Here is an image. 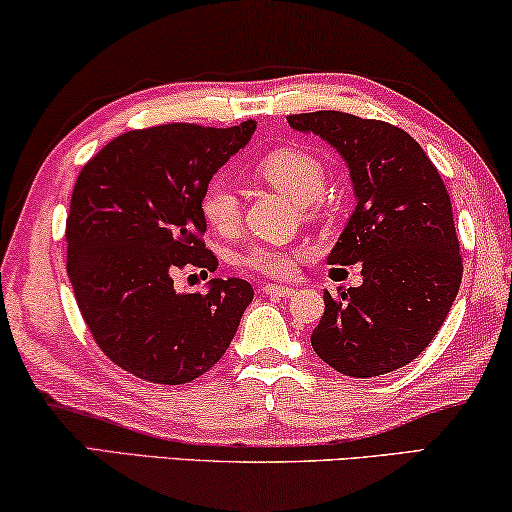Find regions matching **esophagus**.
<instances>
[{"label":"esophagus","instance_id":"esophagus-1","mask_svg":"<svg viewBox=\"0 0 512 512\" xmlns=\"http://www.w3.org/2000/svg\"><path fill=\"white\" fill-rule=\"evenodd\" d=\"M262 292L266 294V297H273V299H278V297H294V290L292 287H287V285H276V283H266L264 287H262Z\"/></svg>","mask_w":512,"mask_h":512}]
</instances>
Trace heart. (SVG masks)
<instances>
[{
	"label": "heart",
	"mask_w": 512,
	"mask_h": 512,
	"mask_svg": "<svg viewBox=\"0 0 512 512\" xmlns=\"http://www.w3.org/2000/svg\"><path fill=\"white\" fill-rule=\"evenodd\" d=\"M255 174L301 206H313L327 185L322 162L313 153L299 148L271 150L255 164ZM201 215L218 234H234L241 220V204L234 187L225 181L208 185L201 194ZM297 259V248L253 246L241 255V264L266 278H287L297 269Z\"/></svg>",
	"instance_id": "heart-1"
}]
</instances>
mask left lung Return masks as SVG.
Segmentation results:
<instances>
[{
  "instance_id": "left-lung-1",
  "label": "left lung",
  "mask_w": 512,
  "mask_h": 512,
  "mask_svg": "<svg viewBox=\"0 0 512 512\" xmlns=\"http://www.w3.org/2000/svg\"><path fill=\"white\" fill-rule=\"evenodd\" d=\"M287 122L341 153L357 197L327 262H362L364 283L338 299L325 292L313 350L343 376H385L434 341L459 292L464 266L450 194L420 143L390 122L341 111Z\"/></svg>"
}]
</instances>
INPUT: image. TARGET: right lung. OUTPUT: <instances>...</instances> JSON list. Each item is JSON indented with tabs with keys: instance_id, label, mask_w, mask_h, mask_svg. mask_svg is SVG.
<instances>
[{
	"instance_id": "right-lung-1",
	"label": "right lung",
	"mask_w": 512,
	"mask_h": 512,
	"mask_svg": "<svg viewBox=\"0 0 512 512\" xmlns=\"http://www.w3.org/2000/svg\"><path fill=\"white\" fill-rule=\"evenodd\" d=\"M257 127L160 125L115 136L76 178L67 273L92 338L113 364L157 385L204 376L232 343L253 287L213 278L178 294L183 269H218L201 236V194Z\"/></svg>"
}]
</instances>
